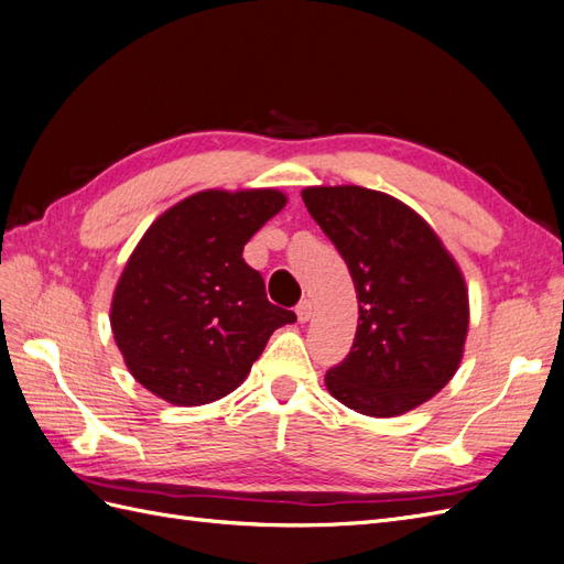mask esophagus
Returning a JSON list of instances; mask_svg holds the SVG:
<instances>
[{"label": "esophagus", "instance_id": "esophagus-1", "mask_svg": "<svg viewBox=\"0 0 564 564\" xmlns=\"http://www.w3.org/2000/svg\"><path fill=\"white\" fill-rule=\"evenodd\" d=\"M296 315L301 322H308L313 317V301L311 299H303L299 305H296Z\"/></svg>", "mask_w": 564, "mask_h": 564}]
</instances>
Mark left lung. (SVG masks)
<instances>
[{"mask_svg":"<svg viewBox=\"0 0 564 564\" xmlns=\"http://www.w3.org/2000/svg\"><path fill=\"white\" fill-rule=\"evenodd\" d=\"M346 261L357 292V332L327 390L367 416H400L456 373L468 334L464 275L425 220L400 199L360 185L301 193Z\"/></svg>","mask_w":564,"mask_h":564,"instance_id":"8db88e82","label":"left lung"}]
</instances>
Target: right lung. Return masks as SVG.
<instances>
[{"instance_id": "obj_1", "label": "right lung", "mask_w": 564, "mask_h": 564, "mask_svg": "<svg viewBox=\"0 0 564 564\" xmlns=\"http://www.w3.org/2000/svg\"><path fill=\"white\" fill-rule=\"evenodd\" d=\"M286 197L202 191L166 209L117 282L110 327L131 377L158 398L195 406L226 398L272 332L296 322L272 305L242 251Z\"/></svg>"}]
</instances>
